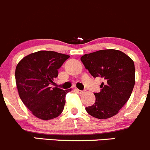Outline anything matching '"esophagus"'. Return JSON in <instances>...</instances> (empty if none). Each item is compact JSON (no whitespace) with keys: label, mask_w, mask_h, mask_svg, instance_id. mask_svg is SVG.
<instances>
[{"label":"esophagus","mask_w":150,"mask_h":150,"mask_svg":"<svg viewBox=\"0 0 150 150\" xmlns=\"http://www.w3.org/2000/svg\"><path fill=\"white\" fill-rule=\"evenodd\" d=\"M75 90L76 91V92H78L79 94H82V93H84V90H80V89H76V88H75Z\"/></svg>","instance_id":"34e87169"}]
</instances>
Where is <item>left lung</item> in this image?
Wrapping results in <instances>:
<instances>
[{
  "mask_svg": "<svg viewBox=\"0 0 150 150\" xmlns=\"http://www.w3.org/2000/svg\"><path fill=\"white\" fill-rule=\"evenodd\" d=\"M81 61L92 76L105 80L100 92L94 93L95 102L86 108V112L99 119L116 115L129 100L135 84L134 61L124 52L113 49L85 54Z\"/></svg>",
  "mask_w": 150,
  "mask_h": 150,
  "instance_id": "left-lung-1",
  "label": "left lung"
}]
</instances>
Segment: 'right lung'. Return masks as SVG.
I'll use <instances>...</instances> for the list:
<instances>
[{"mask_svg": "<svg viewBox=\"0 0 150 150\" xmlns=\"http://www.w3.org/2000/svg\"><path fill=\"white\" fill-rule=\"evenodd\" d=\"M69 55L40 50L23 58L17 64L15 78L21 101L35 116L50 120L61 115L69 89L52 87L54 78Z\"/></svg>", "mask_w": 150, "mask_h": 150, "instance_id": "right-lung-1", "label": "right lung"}]
</instances>
